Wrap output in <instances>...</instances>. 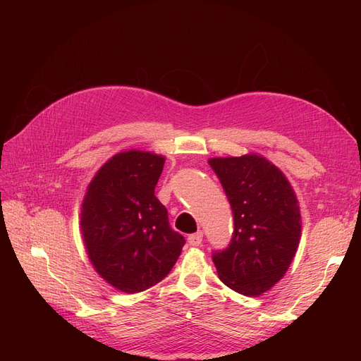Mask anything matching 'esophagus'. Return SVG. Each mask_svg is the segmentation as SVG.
<instances>
[{
	"label": "esophagus",
	"instance_id": "1",
	"mask_svg": "<svg viewBox=\"0 0 361 361\" xmlns=\"http://www.w3.org/2000/svg\"><path fill=\"white\" fill-rule=\"evenodd\" d=\"M203 241V232H197V233H192L188 236V243L192 247H199Z\"/></svg>",
	"mask_w": 361,
	"mask_h": 361
}]
</instances>
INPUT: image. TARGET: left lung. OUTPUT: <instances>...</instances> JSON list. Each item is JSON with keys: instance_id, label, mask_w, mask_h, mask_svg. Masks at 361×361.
I'll return each mask as SVG.
<instances>
[{"instance_id": "obj_1", "label": "left lung", "mask_w": 361, "mask_h": 361, "mask_svg": "<svg viewBox=\"0 0 361 361\" xmlns=\"http://www.w3.org/2000/svg\"><path fill=\"white\" fill-rule=\"evenodd\" d=\"M207 162L223 185L235 221L231 244L212 255L218 277L231 289L257 297L281 280L297 253V195L283 171L260 155Z\"/></svg>"}]
</instances>
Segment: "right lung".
Instances as JSON below:
<instances>
[{
	"label": "right lung",
	"instance_id": "add662e5",
	"mask_svg": "<svg viewBox=\"0 0 361 361\" xmlns=\"http://www.w3.org/2000/svg\"><path fill=\"white\" fill-rule=\"evenodd\" d=\"M164 162L152 152H120L97 170L82 200L81 232L92 265L126 293L167 277L185 244L155 195Z\"/></svg>",
	"mask_w": 361,
	"mask_h": 361
}]
</instances>
